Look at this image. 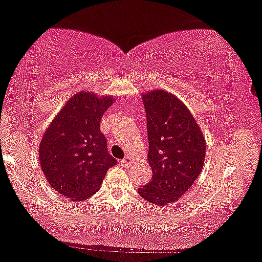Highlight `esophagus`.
<instances>
[{
    "label": "esophagus",
    "mask_w": 262,
    "mask_h": 262,
    "mask_svg": "<svg viewBox=\"0 0 262 262\" xmlns=\"http://www.w3.org/2000/svg\"><path fill=\"white\" fill-rule=\"evenodd\" d=\"M121 164H122L123 166H128V165H130V164H132V158H130L129 156H126V157L123 158L122 161H121Z\"/></svg>",
    "instance_id": "1"
}]
</instances>
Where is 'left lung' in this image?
I'll use <instances>...</instances> for the list:
<instances>
[{
    "instance_id": "8db88e82",
    "label": "left lung",
    "mask_w": 262,
    "mask_h": 262,
    "mask_svg": "<svg viewBox=\"0 0 262 262\" xmlns=\"http://www.w3.org/2000/svg\"><path fill=\"white\" fill-rule=\"evenodd\" d=\"M152 178L137 189L150 203L166 206L188 190L200 174L206 141L185 104L163 90L143 95Z\"/></svg>"
}]
</instances>
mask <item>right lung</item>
I'll use <instances>...</instances> for the list:
<instances>
[{
  "instance_id": "add662e5",
  "label": "right lung",
  "mask_w": 262,
  "mask_h": 262,
  "mask_svg": "<svg viewBox=\"0 0 262 262\" xmlns=\"http://www.w3.org/2000/svg\"><path fill=\"white\" fill-rule=\"evenodd\" d=\"M113 101L111 97L78 92L43 134L39 161L48 184L62 196L86 200L99 189L108 168L117 164L100 132L101 117Z\"/></svg>"
}]
</instances>
